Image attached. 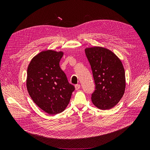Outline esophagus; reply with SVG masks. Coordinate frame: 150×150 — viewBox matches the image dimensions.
<instances>
[{
    "label": "esophagus",
    "instance_id": "obj_1",
    "mask_svg": "<svg viewBox=\"0 0 150 150\" xmlns=\"http://www.w3.org/2000/svg\"><path fill=\"white\" fill-rule=\"evenodd\" d=\"M81 88L80 84H76L75 85V89L76 90H78Z\"/></svg>",
    "mask_w": 150,
    "mask_h": 150
}]
</instances>
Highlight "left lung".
I'll return each mask as SVG.
<instances>
[{
	"label": "left lung",
	"instance_id": "obj_1",
	"mask_svg": "<svg viewBox=\"0 0 150 150\" xmlns=\"http://www.w3.org/2000/svg\"><path fill=\"white\" fill-rule=\"evenodd\" d=\"M93 71L96 88L92 94L94 105L100 110L115 106L125 93V69L120 59L110 50L102 47L85 49Z\"/></svg>",
	"mask_w": 150,
	"mask_h": 150
}]
</instances>
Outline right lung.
Wrapping results in <instances>:
<instances>
[{"label":"right lung","mask_w":150,"mask_h":150,"mask_svg":"<svg viewBox=\"0 0 150 150\" xmlns=\"http://www.w3.org/2000/svg\"><path fill=\"white\" fill-rule=\"evenodd\" d=\"M63 54L53 50L40 52L32 59L27 71L26 86L30 98L49 115L64 111L75 89L59 66Z\"/></svg>","instance_id":"obj_1"}]
</instances>
